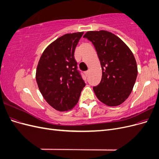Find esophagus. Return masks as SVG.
I'll return each mask as SVG.
<instances>
[{
    "label": "esophagus",
    "mask_w": 159,
    "mask_h": 159,
    "mask_svg": "<svg viewBox=\"0 0 159 159\" xmlns=\"http://www.w3.org/2000/svg\"><path fill=\"white\" fill-rule=\"evenodd\" d=\"M85 74L86 76L88 77V76H89V71H86L85 72Z\"/></svg>",
    "instance_id": "34e87169"
}]
</instances>
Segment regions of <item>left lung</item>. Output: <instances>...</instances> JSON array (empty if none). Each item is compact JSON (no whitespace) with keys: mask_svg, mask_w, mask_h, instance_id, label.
I'll list each match as a JSON object with an SVG mask.
<instances>
[{"mask_svg":"<svg viewBox=\"0 0 159 159\" xmlns=\"http://www.w3.org/2000/svg\"><path fill=\"white\" fill-rule=\"evenodd\" d=\"M84 38L92 42L102 69V80L93 88L95 95L108 106L121 104L131 94L137 77L132 52L119 37L107 31H89Z\"/></svg>","mask_w":159,"mask_h":159,"instance_id":"8db88e82","label":"left lung"}]
</instances>
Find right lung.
Returning <instances> with one entry per match:
<instances>
[{"label": "right lung", "mask_w": 159, "mask_h": 159, "mask_svg": "<svg viewBox=\"0 0 159 159\" xmlns=\"http://www.w3.org/2000/svg\"><path fill=\"white\" fill-rule=\"evenodd\" d=\"M84 32L66 34L53 42L42 54L36 69V82L43 97L60 111L78 103L85 81L74 58Z\"/></svg>", "instance_id": "add662e5"}]
</instances>
